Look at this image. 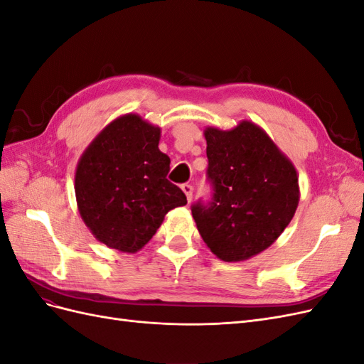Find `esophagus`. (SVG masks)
<instances>
[{
    "mask_svg": "<svg viewBox=\"0 0 364 364\" xmlns=\"http://www.w3.org/2000/svg\"><path fill=\"white\" fill-rule=\"evenodd\" d=\"M182 191H183V193H185V196H186V200L191 202V199H193V191H194L193 185H190V183H183V185H182Z\"/></svg>",
    "mask_w": 364,
    "mask_h": 364,
    "instance_id": "esophagus-1",
    "label": "esophagus"
}]
</instances>
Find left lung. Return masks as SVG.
Returning a JSON list of instances; mask_svg holds the SVG:
<instances>
[{
    "instance_id": "left-lung-1",
    "label": "left lung",
    "mask_w": 364,
    "mask_h": 364,
    "mask_svg": "<svg viewBox=\"0 0 364 364\" xmlns=\"http://www.w3.org/2000/svg\"><path fill=\"white\" fill-rule=\"evenodd\" d=\"M211 199L191 205L197 229L214 255L234 262L267 249L289 226L299 202L293 164L250 121L205 130Z\"/></svg>"
}]
</instances>
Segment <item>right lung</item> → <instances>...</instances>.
Here are the masks:
<instances>
[{"label":"right lung","instance_id":"1","mask_svg":"<svg viewBox=\"0 0 364 364\" xmlns=\"http://www.w3.org/2000/svg\"><path fill=\"white\" fill-rule=\"evenodd\" d=\"M161 129L138 115L105 127L75 170V199L86 226L107 247L134 253L156 234L186 196L167 179L170 158L159 150Z\"/></svg>","mask_w":364,"mask_h":364}]
</instances>
